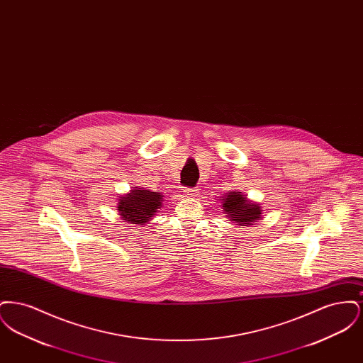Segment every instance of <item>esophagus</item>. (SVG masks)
<instances>
[{
	"mask_svg": "<svg viewBox=\"0 0 363 363\" xmlns=\"http://www.w3.org/2000/svg\"><path fill=\"white\" fill-rule=\"evenodd\" d=\"M197 193H199V190L193 189V188H185V189H184V194H185L186 197H196Z\"/></svg>",
	"mask_w": 363,
	"mask_h": 363,
	"instance_id": "esophagus-1",
	"label": "esophagus"
}]
</instances>
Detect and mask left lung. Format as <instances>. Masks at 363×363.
Segmentation results:
<instances>
[{"mask_svg":"<svg viewBox=\"0 0 363 363\" xmlns=\"http://www.w3.org/2000/svg\"><path fill=\"white\" fill-rule=\"evenodd\" d=\"M225 196L223 208L225 213H228V218L233 223L249 225L261 216L259 206L249 203L246 197H243L242 191H230Z\"/></svg>","mask_w":363,"mask_h":363,"instance_id":"obj_1","label":"left lung"}]
</instances>
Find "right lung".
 I'll list each match as a JSON object with an SVG mask.
<instances>
[{"mask_svg": "<svg viewBox=\"0 0 363 363\" xmlns=\"http://www.w3.org/2000/svg\"><path fill=\"white\" fill-rule=\"evenodd\" d=\"M162 193L138 188L121 197L117 208L122 219L132 225H140L152 219L156 211L162 207Z\"/></svg>", "mask_w": 363, "mask_h": 363, "instance_id": "obj_1", "label": "right lung"}]
</instances>
